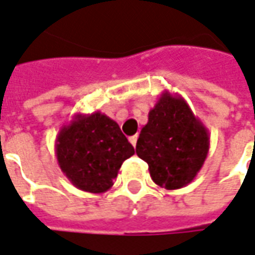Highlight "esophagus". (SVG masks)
Masks as SVG:
<instances>
[{"mask_svg": "<svg viewBox=\"0 0 255 255\" xmlns=\"http://www.w3.org/2000/svg\"><path fill=\"white\" fill-rule=\"evenodd\" d=\"M137 138H138V136H137V134H134V136H131L130 138H129V141L131 142V145H133V147H136V144H137Z\"/></svg>", "mask_w": 255, "mask_h": 255, "instance_id": "34e87169", "label": "esophagus"}]
</instances>
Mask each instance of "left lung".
Instances as JSON below:
<instances>
[{"label": "left lung", "instance_id": "obj_1", "mask_svg": "<svg viewBox=\"0 0 255 255\" xmlns=\"http://www.w3.org/2000/svg\"><path fill=\"white\" fill-rule=\"evenodd\" d=\"M210 147L206 126L188 103L169 90L148 113L140 131L136 153L148 163L152 181L165 189L188 185L205 163Z\"/></svg>", "mask_w": 255, "mask_h": 255}]
</instances>
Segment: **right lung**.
Masks as SVG:
<instances>
[{
  "label": "right lung",
  "mask_w": 255,
  "mask_h": 255,
  "mask_svg": "<svg viewBox=\"0 0 255 255\" xmlns=\"http://www.w3.org/2000/svg\"><path fill=\"white\" fill-rule=\"evenodd\" d=\"M55 152L61 171L74 187L103 194L114 185L121 166L134 148L119 125L106 114H77L56 137Z\"/></svg>",
  "instance_id": "obj_1"
}]
</instances>
